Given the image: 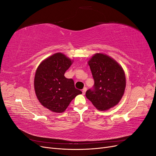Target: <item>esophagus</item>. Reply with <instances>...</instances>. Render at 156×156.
<instances>
[{"mask_svg":"<svg viewBox=\"0 0 156 156\" xmlns=\"http://www.w3.org/2000/svg\"><path fill=\"white\" fill-rule=\"evenodd\" d=\"M87 88L86 87L83 88V90H82V92H83V95H84V94H85V92H86V91H87Z\"/></svg>","mask_w":156,"mask_h":156,"instance_id":"34e87169","label":"esophagus"}]
</instances>
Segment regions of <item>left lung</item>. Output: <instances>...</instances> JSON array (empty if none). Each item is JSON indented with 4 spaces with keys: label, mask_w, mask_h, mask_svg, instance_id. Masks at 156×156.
Instances as JSON below:
<instances>
[{
    "label": "left lung",
    "mask_w": 156,
    "mask_h": 156,
    "mask_svg": "<svg viewBox=\"0 0 156 156\" xmlns=\"http://www.w3.org/2000/svg\"><path fill=\"white\" fill-rule=\"evenodd\" d=\"M94 84L86 92V97L100 111L116 105L124 95L126 76L117 62L106 55L96 53L88 60Z\"/></svg>",
    "instance_id": "1"
}]
</instances>
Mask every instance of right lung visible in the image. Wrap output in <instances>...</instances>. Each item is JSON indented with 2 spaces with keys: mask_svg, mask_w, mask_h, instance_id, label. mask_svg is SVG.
I'll use <instances>...</instances> for the list:
<instances>
[{
  "mask_svg": "<svg viewBox=\"0 0 156 156\" xmlns=\"http://www.w3.org/2000/svg\"><path fill=\"white\" fill-rule=\"evenodd\" d=\"M72 64L69 58L57 53L42 61L36 72L34 84L37 98L54 112H63L73 99L82 94L75 88L72 79L64 76Z\"/></svg>",
  "mask_w": 156,
  "mask_h": 156,
  "instance_id": "add662e5",
  "label": "right lung"
}]
</instances>
